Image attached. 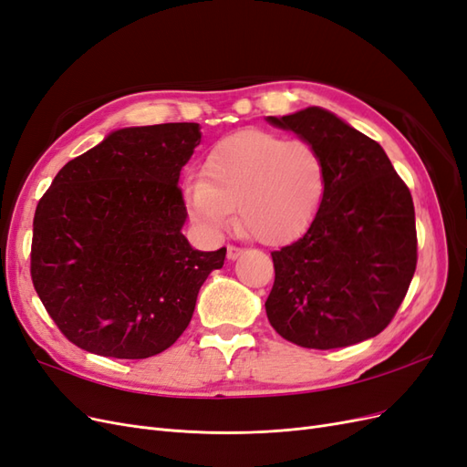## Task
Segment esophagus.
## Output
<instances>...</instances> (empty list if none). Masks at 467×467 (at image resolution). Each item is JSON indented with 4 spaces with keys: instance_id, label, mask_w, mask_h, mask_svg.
<instances>
[{
    "instance_id": "34e87169",
    "label": "esophagus",
    "mask_w": 467,
    "mask_h": 467,
    "mask_svg": "<svg viewBox=\"0 0 467 467\" xmlns=\"http://www.w3.org/2000/svg\"><path fill=\"white\" fill-rule=\"evenodd\" d=\"M242 253H244V249H242V247H237V245H228V259H230V261L237 259L239 255H242Z\"/></svg>"
}]
</instances>
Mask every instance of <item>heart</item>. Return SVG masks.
<instances>
[{
  "label": "heart",
  "instance_id": "1",
  "mask_svg": "<svg viewBox=\"0 0 467 467\" xmlns=\"http://www.w3.org/2000/svg\"><path fill=\"white\" fill-rule=\"evenodd\" d=\"M325 194V167L304 140L265 130H239L210 150L202 179L189 181L182 196L191 218L220 234L234 220L266 245L290 242L317 216Z\"/></svg>",
  "mask_w": 467,
  "mask_h": 467
}]
</instances>
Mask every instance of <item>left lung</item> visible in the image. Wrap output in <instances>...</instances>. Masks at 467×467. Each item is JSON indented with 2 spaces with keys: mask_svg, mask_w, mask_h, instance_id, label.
<instances>
[{
  "mask_svg": "<svg viewBox=\"0 0 467 467\" xmlns=\"http://www.w3.org/2000/svg\"><path fill=\"white\" fill-rule=\"evenodd\" d=\"M271 124L298 134L323 160L325 194L307 232L273 251L266 317L304 348H341L384 331L417 266L415 206L372 138L307 107Z\"/></svg>",
  "mask_w": 467,
  "mask_h": 467,
  "instance_id": "8db88e82",
  "label": "left lung"
}]
</instances>
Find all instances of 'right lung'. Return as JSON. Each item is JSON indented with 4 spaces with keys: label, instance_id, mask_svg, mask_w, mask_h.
Listing matches in <instances>:
<instances>
[{
    "label": "right lung",
    "instance_id": "obj_1",
    "mask_svg": "<svg viewBox=\"0 0 467 467\" xmlns=\"http://www.w3.org/2000/svg\"><path fill=\"white\" fill-rule=\"evenodd\" d=\"M201 144L196 122L109 134L67 161L33 220L31 278L67 341L93 355L148 358L187 329L225 247L182 235L179 175Z\"/></svg>",
    "mask_w": 467,
    "mask_h": 467
}]
</instances>
